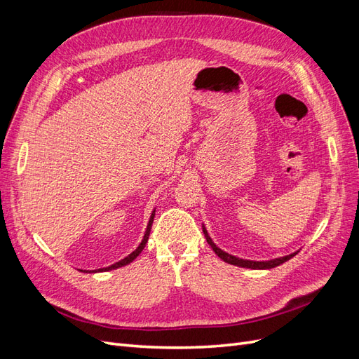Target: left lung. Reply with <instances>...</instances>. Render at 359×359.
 Returning a JSON list of instances; mask_svg holds the SVG:
<instances>
[{"label": "left lung", "mask_w": 359, "mask_h": 359, "mask_svg": "<svg viewBox=\"0 0 359 359\" xmlns=\"http://www.w3.org/2000/svg\"><path fill=\"white\" fill-rule=\"evenodd\" d=\"M203 233H205V238H206V243H208V244L211 245V248L214 250L217 256H219L220 259H223L224 262H227V264L241 266V268H252V269H269V268H276V266H278V265H281V264H285L286 260L292 259L293 256H295V255L298 253V252H295V253H292V255H289V256L277 257V259H273V260H265V262H256V260H245V259H240V257H236V256H232V255H229V253H226V252H223L222 248L217 247V245L212 243V240L210 238L208 232H206L205 227H203Z\"/></svg>", "instance_id": "8db88e82"}]
</instances>
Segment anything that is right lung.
I'll return each instance as SVG.
<instances>
[{"label":"right lung","mask_w":359,"mask_h":359,"mask_svg":"<svg viewBox=\"0 0 359 359\" xmlns=\"http://www.w3.org/2000/svg\"><path fill=\"white\" fill-rule=\"evenodd\" d=\"M153 220H154V211H153V214H151V219H149V222H148L147 232H145V235H144V240H142V243L139 244V247L135 250L133 253H130L127 257H124L123 260H119V262H116V264H114V265H111V266L100 268V269H94V271H86V273H103V271L116 269V268H121V266H124V265H128L130 262H133V260L140 255V252H142L145 244H147V241H148V236H149V232H151V226H153Z\"/></svg>","instance_id":"add662e5"}]
</instances>
